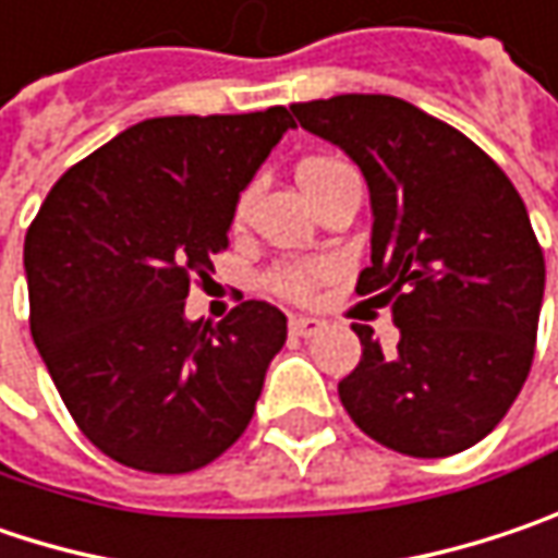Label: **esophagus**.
Instances as JSON below:
<instances>
[{
    "instance_id": "esophagus-1",
    "label": "esophagus",
    "mask_w": 558,
    "mask_h": 558,
    "mask_svg": "<svg viewBox=\"0 0 558 558\" xmlns=\"http://www.w3.org/2000/svg\"><path fill=\"white\" fill-rule=\"evenodd\" d=\"M322 331V322L318 318H306V315H293L290 318V335L293 338H315Z\"/></svg>"
}]
</instances>
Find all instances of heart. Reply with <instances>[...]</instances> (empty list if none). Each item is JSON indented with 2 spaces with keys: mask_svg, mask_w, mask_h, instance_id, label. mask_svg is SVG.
<instances>
[{
  "mask_svg": "<svg viewBox=\"0 0 558 558\" xmlns=\"http://www.w3.org/2000/svg\"><path fill=\"white\" fill-rule=\"evenodd\" d=\"M344 170H350V167L341 163V160L318 157V160H306V163L300 167V182H303V189H310L315 182L331 180V177H338V173H344ZM243 205H246V202H243ZM243 205H240V211H243ZM328 271H331V265L322 262V258H287V262H275V265L265 271V287H268L271 293L283 296V300L303 303V300H310L312 293H315V287L325 280Z\"/></svg>",
  "mask_w": 558,
  "mask_h": 558,
  "instance_id": "obj_1",
  "label": "heart"
}]
</instances>
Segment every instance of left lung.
<instances>
[{"mask_svg":"<svg viewBox=\"0 0 558 558\" xmlns=\"http://www.w3.org/2000/svg\"><path fill=\"white\" fill-rule=\"evenodd\" d=\"M312 135L344 148L369 182L373 265L356 293L388 306L401 341L341 378L350 420L410 458L458 454L489 436L534 363L543 248L502 167L468 135L388 94L293 104Z\"/></svg>","mask_w":558,"mask_h":558,"instance_id":"1","label":"left lung"}]
</instances>
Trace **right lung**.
<instances>
[{"label": "right lung", "instance_id": "add662e5", "mask_svg": "<svg viewBox=\"0 0 558 558\" xmlns=\"http://www.w3.org/2000/svg\"><path fill=\"white\" fill-rule=\"evenodd\" d=\"M287 129V107L145 119L65 170L27 227L34 344L78 429L132 471L189 474L246 433L283 312L182 310Z\"/></svg>", "mask_w": 558, "mask_h": 558}]
</instances>
